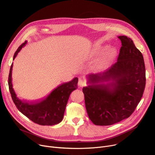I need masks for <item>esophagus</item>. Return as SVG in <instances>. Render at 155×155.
<instances>
[{"label": "esophagus", "instance_id": "esophagus-1", "mask_svg": "<svg viewBox=\"0 0 155 155\" xmlns=\"http://www.w3.org/2000/svg\"><path fill=\"white\" fill-rule=\"evenodd\" d=\"M78 86L80 87H84L85 85V81L83 79L80 78L79 80H78Z\"/></svg>", "mask_w": 155, "mask_h": 155}]
</instances>
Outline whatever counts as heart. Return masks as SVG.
<instances>
[{
    "label": "heart",
    "instance_id": "1",
    "mask_svg": "<svg viewBox=\"0 0 155 155\" xmlns=\"http://www.w3.org/2000/svg\"><path fill=\"white\" fill-rule=\"evenodd\" d=\"M117 55V50L115 47H112L107 50L97 61L94 65L95 69L97 71H102L108 67Z\"/></svg>",
    "mask_w": 155,
    "mask_h": 155
}]
</instances>
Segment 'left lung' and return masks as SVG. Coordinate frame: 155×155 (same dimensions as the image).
I'll list each match as a JSON object with an SVG mask.
<instances>
[{"instance_id":"left-lung-1","label":"left lung","mask_w":155,"mask_h":155,"mask_svg":"<svg viewBox=\"0 0 155 155\" xmlns=\"http://www.w3.org/2000/svg\"><path fill=\"white\" fill-rule=\"evenodd\" d=\"M118 37L121 47L117 62L104 73L88 75L89 85L83 88L88 117L96 125H111L128 118L145 87L142 54L130 38Z\"/></svg>"}]
</instances>
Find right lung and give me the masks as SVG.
<instances>
[{
	"label": "right lung",
	"instance_id": "right-lung-1",
	"mask_svg": "<svg viewBox=\"0 0 155 155\" xmlns=\"http://www.w3.org/2000/svg\"><path fill=\"white\" fill-rule=\"evenodd\" d=\"M27 42L25 41L18 48L13 60ZM12 67L13 64L10 66L8 84L10 95L17 109L30 120L40 125H54L62 121L70 95L77 88L78 78L59 85L44 100L29 103L20 100L14 91L12 83Z\"/></svg>",
	"mask_w": 155,
	"mask_h": 155
}]
</instances>
